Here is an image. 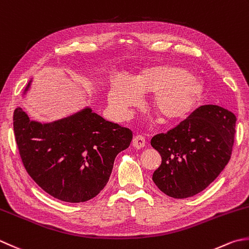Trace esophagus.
Segmentation results:
<instances>
[{
    "instance_id": "obj_1",
    "label": "esophagus",
    "mask_w": 249,
    "mask_h": 249,
    "mask_svg": "<svg viewBox=\"0 0 249 249\" xmlns=\"http://www.w3.org/2000/svg\"><path fill=\"white\" fill-rule=\"evenodd\" d=\"M133 145L136 149H142L145 145V139L142 135H137L133 140Z\"/></svg>"
}]
</instances>
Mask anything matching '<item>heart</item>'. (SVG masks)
<instances>
[{"label":"heart","mask_w":249,"mask_h":249,"mask_svg":"<svg viewBox=\"0 0 249 249\" xmlns=\"http://www.w3.org/2000/svg\"><path fill=\"white\" fill-rule=\"evenodd\" d=\"M139 92H154L152 107L164 121L176 122L188 116L203 95V85L182 67L154 66L144 69L131 82L119 77L112 82L109 104L114 113L125 118L139 100Z\"/></svg>","instance_id":"heart-1"}]
</instances>
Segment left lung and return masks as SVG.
<instances>
[{"label":"left lung","mask_w":249,"mask_h":249,"mask_svg":"<svg viewBox=\"0 0 249 249\" xmlns=\"http://www.w3.org/2000/svg\"><path fill=\"white\" fill-rule=\"evenodd\" d=\"M236 116L222 107H198L186 120L151 139L162 158L152 180L166 196L186 198L203 191L229 163Z\"/></svg>","instance_id":"8db88e82"}]
</instances>
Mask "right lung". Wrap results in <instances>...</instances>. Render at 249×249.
Instances as JSON below:
<instances>
[{
    "label": "right lung",
    "mask_w": 249,
    "mask_h": 249,
    "mask_svg": "<svg viewBox=\"0 0 249 249\" xmlns=\"http://www.w3.org/2000/svg\"><path fill=\"white\" fill-rule=\"evenodd\" d=\"M13 121L27 173L46 193L68 203L86 202L99 194L109 181L115 157L133 139L129 128L106 121L90 108L46 124L30 121L17 108Z\"/></svg>",
    "instance_id": "right-lung-1"
}]
</instances>
